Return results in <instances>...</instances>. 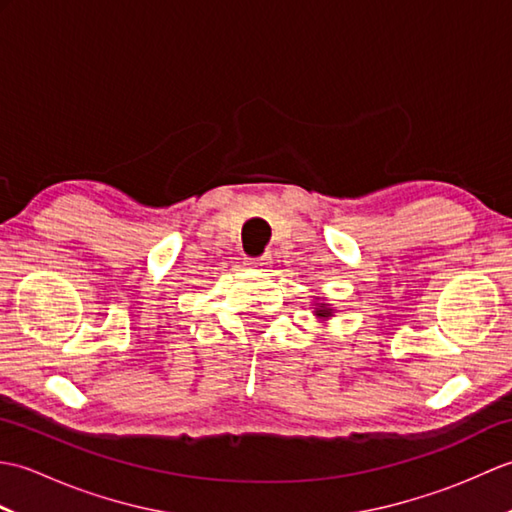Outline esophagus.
I'll use <instances>...</instances> for the list:
<instances>
[{"mask_svg":"<svg viewBox=\"0 0 512 512\" xmlns=\"http://www.w3.org/2000/svg\"><path fill=\"white\" fill-rule=\"evenodd\" d=\"M270 264V255H264V257H255V259H246V266L248 268H266Z\"/></svg>","mask_w":512,"mask_h":512,"instance_id":"1","label":"esophagus"}]
</instances>
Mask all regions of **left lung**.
Listing matches in <instances>:
<instances>
[{
  "instance_id": "left-lung-1",
  "label": "left lung",
  "mask_w": 512,
  "mask_h": 512,
  "mask_svg": "<svg viewBox=\"0 0 512 512\" xmlns=\"http://www.w3.org/2000/svg\"><path fill=\"white\" fill-rule=\"evenodd\" d=\"M317 301H321L319 297H317ZM314 314H317V319H330V317H334V310H332V306L330 303H325V301H321V303H314Z\"/></svg>"
}]
</instances>
